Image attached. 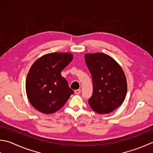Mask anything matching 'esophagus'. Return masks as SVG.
Listing matches in <instances>:
<instances>
[{"instance_id": "34e87169", "label": "esophagus", "mask_w": 153, "mask_h": 153, "mask_svg": "<svg viewBox=\"0 0 153 153\" xmlns=\"http://www.w3.org/2000/svg\"><path fill=\"white\" fill-rule=\"evenodd\" d=\"M80 92H81V90L80 89H77V90H74V93H75L76 94H79Z\"/></svg>"}]
</instances>
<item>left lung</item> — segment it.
Instances as JSON below:
<instances>
[{
  "label": "left lung",
  "mask_w": 153,
  "mask_h": 153,
  "mask_svg": "<svg viewBox=\"0 0 153 153\" xmlns=\"http://www.w3.org/2000/svg\"><path fill=\"white\" fill-rule=\"evenodd\" d=\"M85 58L93 85L88 104L96 113L109 114L121 105L126 98V75L120 65L106 54H86Z\"/></svg>",
  "instance_id": "obj_1"
}]
</instances>
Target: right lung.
<instances>
[{
	"instance_id": "obj_1",
	"label": "right lung",
	"mask_w": 153,
	"mask_h": 153,
	"mask_svg": "<svg viewBox=\"0 0 153 153\" xmlns=\"http://www.w3.org/2000/svg\"><path fill=\"white\" fill-rule=\"evenodd\" d=\"M73 58L70 53H52L33 64L27 76L26 90L30 102L36 110L47 114L54 113L74 94L61 74Z\"/></svg>"
}]
</instances>
